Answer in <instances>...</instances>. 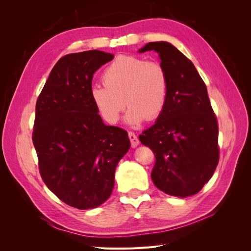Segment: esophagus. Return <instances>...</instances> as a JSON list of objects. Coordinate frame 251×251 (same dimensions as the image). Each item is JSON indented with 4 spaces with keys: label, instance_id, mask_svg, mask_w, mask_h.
Segmentation results:
<instances>
[{
    "label": "esophagus",
    "instance_id": "obj_1",
    "mask_svg": "<svg viewBox=\"0 0 251 251\" xmlns=\"http://www.w3.org/2000/svg\"><path fill=\"white\" fill-rule=\"evenodd\" d=\"M128 138H130V141H131V146L132 148H136L139 144V139L137 138V136L135 135V133L133 132H128Z\"/></svg>",
    "mask_w": 251,
    "mask_h": 251
}]
</instances>
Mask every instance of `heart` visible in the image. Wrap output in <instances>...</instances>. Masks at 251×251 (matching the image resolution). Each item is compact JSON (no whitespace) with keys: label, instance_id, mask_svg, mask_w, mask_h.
<instances>
[{"label":"heart","instance_id":"heart-1","mask_svg":"<svg viewBox=\"0 0 251 251\" xmlns=\"http://www.w3.org/2000/svg\"><path fill=\"white\" fill-rule=\"evenodd\" d=\"M103 86L91 89L98 113L109 124H116L125 110L126 120L139 125L157 119L169 97V76L158 60H146L132 54L118 55L103 70Z\"/></svg>","mask_w":251,"mask_h":251}]
</instances>
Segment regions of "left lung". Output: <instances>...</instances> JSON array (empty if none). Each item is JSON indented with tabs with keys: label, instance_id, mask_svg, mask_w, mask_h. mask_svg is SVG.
<instances>
[{
	"label": "left lung",
	"instance_id": "left-lung-1",
	"mask_svg": "<svg viewBox=\"0 0 251 251\" xmlns=\"http://www.w3.org/2000/svg\"><path fill=\"white\" fill-rule=\"evenodd\" d=\"M158 52L169 76V97L154 126L139 136L156 161L151 177L163 193H199L219 162V126L205 82L194 64L168 42L149 43L139 52Z\"/></svg>",
	"mask_w": 251,
	"mask_h": 251
}]
</instances>
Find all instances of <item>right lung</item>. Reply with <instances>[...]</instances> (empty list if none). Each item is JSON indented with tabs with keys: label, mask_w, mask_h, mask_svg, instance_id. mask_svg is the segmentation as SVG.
<instances>
[{
	"label": "right lung",
	"mask_w": 251,
	"mask_h": 251,
	"mask_svg": "<svg viewBox=\"0 0 251 251\" xmlns=\"http://www.w3.org/2000/svg\"><path fill=\"white\" fill-rule=\"evenodd\" d=\"M113 57L100 50L63 56L36 100L32 141L41 177L78 209L109 199L116 165L131 147L126 130L103 125L91 98L93 74Z\"/></svg>",
	"instance_id": "obj_1"
}]
</instances>
